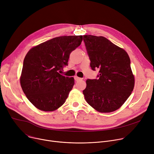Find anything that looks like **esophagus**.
Wrapping results in <instances>:
<instances>
[{"label":"esophagus","mask_w":154,"mask_h":154,"mask_svg":"<svg viewBox=\"0 0 154 154\" xmlns=\"http://www.w3.org/2000/svg\"><path fill=\"white\" fill-rule=\"evenodd\" d=\"M75 80H76L77 82H79V81H80V80H82V78H80V77H77V76H75Z\"/></svg>","instance_id":"obj_1"}]
</instances>
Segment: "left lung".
Here are the masks:
<instances>
[{
    "label": "left lung",
    "instance_id": "8db88e82",
    "mask_svg": "<svg viewBox=\"0 0 154 154\" xmlns=\"http://www.w3.org/2000/svg\"><path fill=\"white\" fill-rule=\"evenodd\" d=\"M84 40L92 69L99 70L98 79L86 80L84 98L99 112L116 111L131 95L135 85L129 56L104 37L84 35Z\"/></svg>",
    "mask_w": 154,
    "mask_h": 154
}]
</instances>
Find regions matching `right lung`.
Listing matches in <instances>:
<instances>
[{
    "instance_id": "1",
    "label": "right lung",
    "mask_w": 154,
    "mask_h": 154,
    "mask_svg": "<svg viewBox=\"0 0 154 154\" xmlns=\"http://www.w3.org/2000/svg\"><path fill=\"white\" fill-rule=\"evenodd\" d=\"M82 35L55 37L31 48L24 58L20 83L28 100L38 109L54 111L67 99L74 77L59 74L70 53L82 43Z\"/></svg>"
}]
</instances>
